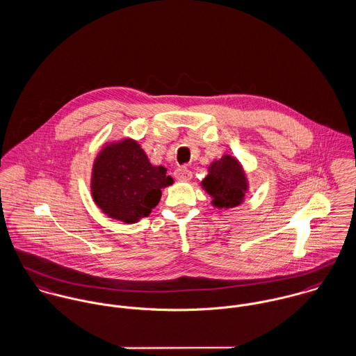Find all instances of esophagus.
<instances>
[{
	"label": "esophagus",
	"mask_w": 356,
	"mask_h": 356,
	"mask_svg": "<svg viewBox=\"0 0 356 356\" xmlns=\"http://www.w3.org/2000/svg\"><path fill=\"white\" fill-rule=\"evenodd\" d=\"M174 174H175V178L178 181H189L192 178V171L188 167H185V165L177 168Z\"/></svg>",
	"instance_id": "34e87169"
}]
</instances>
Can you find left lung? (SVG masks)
I'll return each instance as SVG.
<instances>
[{
    "instance_id": "obj_1",
    "label": "left lung",
    "mask_w": 356,
    "mask_h": 356,
    "mask_svg": "<svg viewBox=\"0 0 356 356\" xmlns=\"http://www.w3.org/2000/svg\"><path fill=\"white\" fill-rule=\"evenodd\" d=\"M209 174L204 178L203 186L213 197L216 207H236L243 202L247 181L238 161L232 156H223L209 165Z\"/></svg>"
}]
</instances>
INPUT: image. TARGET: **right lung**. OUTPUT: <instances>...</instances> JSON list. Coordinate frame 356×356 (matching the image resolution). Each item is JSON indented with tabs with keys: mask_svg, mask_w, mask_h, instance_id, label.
I'll return each instance as SVG.
<instances>
[{
	"mask_svg": "<svg viewBox=\"0 0 356 356\" xmlns=\"http://www.w3.org/2000/svg\"><path fill=\"white\" fill-rule=\"evenodd\" d=\"M165 174L167 168L152 165L137 143L112 144L96 159L93 199L108 216L134 223L151 213L161 197V188L174 182Z\"/></svg>",
	"mask_w": 356,
	"mask_h": 356,
	"instance_id": "obj_1",
	"label": "right lung"
}]
</instances>
